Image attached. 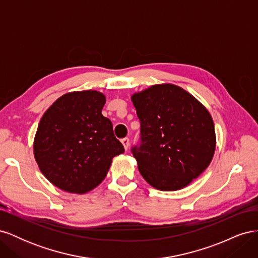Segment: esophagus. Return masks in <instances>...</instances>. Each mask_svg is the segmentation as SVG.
<instances>
[{
    "instance_id": "obj_1",
    "label": "esophagus",
    "mask_w": 258,
    "mask_h": 258,
    "mask_svg": "<svg viewBox=\"0 0 258 258\" xmlns=\"http://www.w3.org/2000/svg\"><path fill=\"white\" fill-rule=\"evenodd\" d=\"M121 143H122V145H123V147H124V150H128L129 148V139L128 138H123V139H121Z\"/></svg>"
}]
</instances>
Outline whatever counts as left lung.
<instances>
[{
    "instance_id": "8db88e82",
    "label": "left lung",
    "mask_w": 258,
    "mask_h": 258,
    "mask_svg": "<svg viewBox=\"0 0 258 258\" xmlns=\"http://www.w3.org/2000/svg\"><path fill=\"white\" fill-rule=\"evenodd\" d=\"M131 100L141 122V142L131 148L140 173L159 190L184 188L212 161V117L196 98L172 84L154 85Z\"/></svg>"
}]
</instances>
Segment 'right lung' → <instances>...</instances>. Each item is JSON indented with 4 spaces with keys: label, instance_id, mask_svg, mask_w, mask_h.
I'll list each match as a JSON object with an SVG mask.
<instances>
[{
    "label": "right lung",
    "instance_id": "1",
    "mask_svg": "<svg viewBox=\"0 0 258 258\" xmlns=\"http://www.w3.org/2000/svg\"><path fill=\"white\" fill-rule=\"evenodd\" d=\"M105 96L73 91L57 99L38 123L34 157L41 172L58 188L92 190L105 178L115 156L124 152L112 121L102 115Z\"/></svg>",
    "mask_w": 258,
    "mask_h": 258
}]
</instances>
